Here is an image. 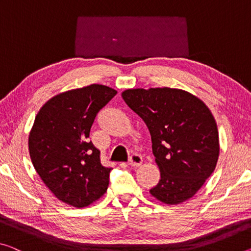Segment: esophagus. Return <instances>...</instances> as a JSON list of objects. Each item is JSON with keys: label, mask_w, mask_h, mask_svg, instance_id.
Returning a JSON list of instances; mask_svg holds the SVG:
<instances>
[{"label": "esophagus", "mask_w": 251, "mask_h": 251, "mask_svg": "<svg viewBox=\"0 0 251 251\" xmlns=\"http://www.w3.org/2000/svg\"><path fill=\"white\" fill-rule=\"evenodd\" d=\"M141 164H142L141 155H139V153H133V155H131L129 159V165L133 166V167H138V166H140Z\"/></svg>", "instance_id": "obj_1"}]
</instances>
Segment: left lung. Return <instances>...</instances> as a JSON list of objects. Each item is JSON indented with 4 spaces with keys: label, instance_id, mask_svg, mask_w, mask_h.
Masks as SVG:
<instances>
[{
    "label": "left lung",
    "instance_id": "obj_1",
    "mask_svg": "<svg viewBox=\"0 0 251 251\" xmlns=\"http://www.w3.org/2000/svg\"><path fill=\"white\" fill-rule=\"evenodd\" d=\"M122 98L151 136L160 179L150 194L171 205L191 199L219 158L218 126L209 107L178 88H132L122 92Z\"/></svg>",
    "mask_w": 251,
    "mask_h": 251
}]
</instances>
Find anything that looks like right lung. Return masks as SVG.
<instances>
[{"label":"right lung","instance_id":"obj_1","mask_svg":"<svg viewBox=\"0 0 251 251\" xmlns=\"http://www.w3.org/2000/svg\"><path fill=\"white\" fill-rule=\"evenodd\" d=\"M117 91L92 84L53 96L38 112L29 134L33 167L59 201L85 207L103 196L110 172L88 140L99 111Z\"/></svg>","mask_w":251,"mask_h":251}]
</instances>
